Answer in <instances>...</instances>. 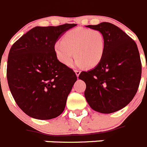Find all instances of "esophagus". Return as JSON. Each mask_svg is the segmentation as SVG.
Instances as JSON below:
<instances>
[{"instance_id": "34e87169", "label": "esophagus", "mask_w": 147, "mask_h": 147, "mask_svg": "<svg viewBox=\"0 0 147 147\" xmlns=\"http://www.w3.org/2000/svg\"><path fill=\"white\" fill-rule=\"evenodd\" d=\"M75 73H76V76H77V77H78L79 75L80 74V71H79V70H76V71H75Z\"/></svg>"}]
</instances>
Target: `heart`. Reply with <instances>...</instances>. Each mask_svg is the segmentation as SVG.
Returning <instances> with one entry per match:
<instances>
[{
  "instance_id": "heart-1",
  "label": "heart",
  "mask_w": 147,
  "mask_h": 147,
  "mask_svg": "<svg viewBox=\"0 0 147 147\" xmlns=\"http://www.w3.org/2000/svg\"><path fill=\"white\" fill-rule=\"evenodd\" d=\"M54 49L57 59L66 66H71L75 55L78 66L94 67L104 56L105 40L98 30L77 28L65 33L62 40L55 43Z\"/></svg>"
}]
</instances>
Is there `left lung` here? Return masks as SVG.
Listing matches in <instances>:
<instances>
[{
  "mask_svg": "<svg viewBox=\"0 0 147 147\" xmlns=\"http://www.w3.org/2000/svg\"><path fill=\"white\" fill-rule=\"evenodd\" d=\"M86 27L102 33L105 50L94 69L79 76L86 85L85 97L97 112L114 113L128 105L138 92L142 70L139 51L134 40L113 24Z\"/></svg>",
  "mask_w": 147,
  "mask_h": 147,
  "instance_id": "left-lung-1",
  "label": "left lung"
}]
</instances>
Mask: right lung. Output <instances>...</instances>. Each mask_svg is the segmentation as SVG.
<instances>
[{"label": "right lung", "instance_id": "obj_1", "mask_svg": "<svg viewBox=\"0 0 147 147\" xmlns=\"http://www.w3.org/2000/svg\"><path fill=\"white\" fill-rule=\"evenodd\" d=\"M76 25L35 27L11 47L8 85L17 105L28 116L51 119L65 110L77 77L72 69L58 60L54 47L65 31Z\"/></svg>", "mask_w": 147, "mask_h": 147}]
</instances>
